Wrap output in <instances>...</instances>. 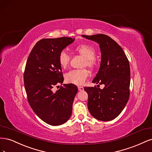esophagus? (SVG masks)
<instances>
[{"label":"esophagus","mask_w":152,"mask_h":152,"mask_svg":"<svg viewBox=\"0 0 152 152\" xmlns=\"http://www.w3.org/2000/svg\"><path fill=\"white\" fill-rule=\"evenodd\" d=\"M78 89H79V91H84V87H82V86H78Z\"/></svg>","instance_id":"1"}]
</instances>
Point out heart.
I'll use <instances>...</instances> for the list:
<instances>
[{"mask_svg": "<svg viewBox=\"0 0 152 152\" xmlns=\"http://www.w3.org/2000/svg\"><path fill=\"white\" fill-rule=\"evenodd\" d=\"M74 50L85 58L84 66H86L89 68H93L96 65L95 56L96 51L90 45L82 44L77 45L75 48ZM58 60L59 65L63 68H65L70 61V56L65 50H63L59 53ZM88 72L86 69L81 70H72L65 74V80L68 83L75 85H82L88 77Z\"/></svg>", "mask_w": 152, "mask_h": 152, "instance_id": "1", "label": "heart"}]
</instances>
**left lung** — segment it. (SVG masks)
I'll list each match as a JSON object with an SVG mask.
<instances>
[{
    "mask_svg": "<svg viewBox=\"0 0 152 152\" xmlns=\"http://www.w3.org/2000/svg\"><path fill=\"white\" fill-rule=\"evenodd\" d=\"M82 36L99 45L102 60L93 82L104 85L103 89L95 86L84 87L88 94L87 107L92 116L98 120L112 121L122 112L129 98V62L122 48L109 36Z\"/></svg>",
    "mask_w": 152,
    "mask_h": 152,
    "instance_id": "left-lung-1",
    "label": "left lung"
}]
</instances>
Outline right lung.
Listing matches in <instances>:
<instances>
[{"instance_id":"obj_1","label":"right lung","mask_w":152,"mask_h":152,"mask_svg":"<svg viewBox=\"0 0 152 152\" xmlns=\"http://www.w3.org/2000/svg\"><path fill=\"white\" fill-rule=\"evenodd\" d=\"M74 40L65 37L41 39L32 49L26 63L23 78L28 103L37 115L51 126L61 125L72 115L77 87L63 84L55 93L53 88L62 85L64 80L59 53Z\"/></svg>"}]
</instances>
